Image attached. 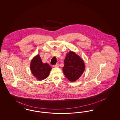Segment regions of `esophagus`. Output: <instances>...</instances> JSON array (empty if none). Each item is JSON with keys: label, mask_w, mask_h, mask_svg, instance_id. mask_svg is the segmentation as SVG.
Segmentation results:
<instances>
[{"label": "esophagus", "mask_w": 120, "mask_h": 120, "mask_svg": "<svg viewBox=\"0 0 120 120\" xmlns=\"http://www.w3.org/2000/svg\"><path fill=\"white\" fill-rule=\"evenodd\" d=\"M53 67H54V68H58V67H59V64H56V65H53Z\"/></svg>", "instance_id": "obj_1"}]
</instances>
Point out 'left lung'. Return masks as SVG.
<instances>
[{"label": "left lung", "instance_id": "8db88e82", "mask_svg": "<svg viewBox=\"0 0 120 120\" xmlns=\"http://www.w3.org/2000/svg\"><path fill=\"white\" fill-rule=\"evenodd\" d=\"M64 63L63 73L66 78L71 82L78 80L85 70L83 60L74 52L71 51L66 54Z\"/></svg>", "mask_w": 120, "mask_h": 120}]
</instances>
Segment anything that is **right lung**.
Listing matches in <instances>:
<instances>
[{
    "label": "right lung",
    "mask_w": 120,
    "mask_h": 120,
    "mask_svg": "<svg viewBox=\"0 0 120 120\" xmlns=\"http://www.w3.org/2000/svg\"><path fill=\"white\" fill-rule=\"evenodd\" d=\"M30 69L33 75L39 80L47 78L51 70V67L47 63L42 62L39 54L34 56L31 61Z\"/></svg>",
    "instance_id": "1"
}]
</instances>
